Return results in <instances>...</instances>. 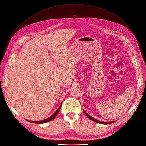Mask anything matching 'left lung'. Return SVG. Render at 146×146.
<instances>
[{
	"instance_id": "8db88e82",
	"label": "left lung",
	"mask_w": 146,
	"mask_h": 146,
	"mask_svg": "<svg viewBox=\"0 0 146 146\" xmlns=\"http://www.w3.org/2000/svg\"><path fill=\"white\" fill-rule=\"evenodd\" d=\"M84 113H85V114H86V115L89 117L91 120H92V121H94V122H98V123H102V124H109V123H113V122H102V121H98V120H97V119H94V118H93L92 117H91V116H90L89 114H88V113H86L85 111H84Z\"/></svg>"
}]
</instances>
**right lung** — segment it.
Instances as JSON below:
<instances>
[{
	"mask_svg": "<svg viewBox=\"0 0 146 146\" xmlns=\"http://www.w3.org/2000/svg\"><path fill=\"white\" fill-rule=\"evenodd\" d=\"M61 105L60 106L59 108H58V110H57L54 113V114H52V115L50 117H49L46 119H44V120L39 121H28V120H27V121L28 122H29L33 123H46V122H49V121L53 120V119H54L56 117V116H57V114H58V113H59V111H60V109H61Z\"/></svg>",
	"mask_w": 146,
	"mask_h": 146,
	"instance_id": "1",
	"label": "right lung"
}]
</instances>
